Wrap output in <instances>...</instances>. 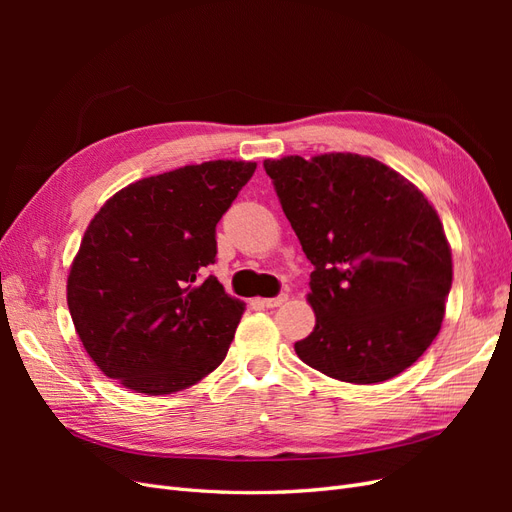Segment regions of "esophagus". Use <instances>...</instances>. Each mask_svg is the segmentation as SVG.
<instances>
[{
  "label": "esophagus",
  "mask_w": 512,
  "mask_h": 512,
  "mask_svg": "<svg viewBox=\"0 0 512 512\" xmlns=\"http://www.w3.org/2000/svg\"><path fill=\"white\" fill-rule=\"evenodd\" d=\"M286 294H280V297H273V299H262L260 303L265 305V307H280L282 303H286Z\"/></svg>",
  "instance_id": "esophagus-1"
}]
</instances>
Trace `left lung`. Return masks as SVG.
Here are the masks:
<instances>
[{"label":"left lung","instance_id":"8db88e82","mask_svg":"<svg viewBox=\"0 0 512 512\" xmlns=\"http://www.w3.org/2000/svg\"><path fill=\"white\" fill-rule=\"evenodd\" d=\"M286 218L314 265L316 327L299 359L352 384L395 378L444 318L451 247L429 200L374 158L324 153L265 160Z\"/></svg>","mask_w":512,"mask_h":512}]
</instances>
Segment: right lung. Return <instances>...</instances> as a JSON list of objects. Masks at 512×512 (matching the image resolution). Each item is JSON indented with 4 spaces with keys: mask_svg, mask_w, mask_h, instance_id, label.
<instances>
[{
    "mask_svg": "<svg viewBox=\"0 0 512 512\" xmlns=\"http://www.w3.org/2000/svg\"><path fill=\"white\" fill-rule=\"evenodd\" d=\"M254 170V162L215 160L147 177L89 222L68 275V307L108 378L168 395L224 361L245 307L205 269L218 254L215 226Z\"/></svg>",
    "mask_w": 512,
    "mask_h": 512,
    "instance_id": "add662e5",
    "label": "right lung"
}]
</instances>
